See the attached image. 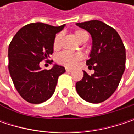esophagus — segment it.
<instances>
[{"mask_svg":"<svg viewBox=\"0 0 134 134\" xmlns=\"http://www.w3.org/2000/svg\"><path fill=\"white\" fill-rule=\"evenodd\" d=\"M66 71H67V72H71V71H72V69H70V68H66Z\"/></svg>","mask_w":134,"mask_h":134,"instance_id":"34e87169","label":"esophagus"}]
</instances>
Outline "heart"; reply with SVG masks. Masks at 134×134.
I'll return each mask as SVG.
<instances>
[{
  "label": "heart",
  "instance_id": "heart-1",
  "mask_svg": "<svg viewBox=\"0 0 134 134\" xmlns=\"http://www.w3.org/2000/svg\"><path fill=\"white\" fill-rule=\"evenodd\" d=\"M75 38L80 42H85L88 40V34L83 29H77L74 32ZM62 35L57 34L53 42V48L54 50H58L61 46ZM83 56L81 53H71L68 51H64L57 57V62L67 67H74L78 61L82 59Z\"/></svg>",
  "mask_w": 134,
  "mask_h": 134
}]
</instances>
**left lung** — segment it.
I'll return each instance as SVG.
<instances>
[{
    "label": "left lung",
    "instance_id": "left-lung-1",
    "mask_svg": "<svg viewBox=\"0 0 134 134\" xmlns=\"http://www.w3.org/2000/svg\"><path fill=\"white\" fill-rule=\"evenodd\" d=\"M92 37L90 58L86 61L92 75L84 71L83 78L76 83V90L84 100L100 103L116 90L126 67V49L118 32L105 23L92 20L76 24Z\"/></svg>",
    "mask_w": 134,
    "mask_h": 134
}]
</instances>
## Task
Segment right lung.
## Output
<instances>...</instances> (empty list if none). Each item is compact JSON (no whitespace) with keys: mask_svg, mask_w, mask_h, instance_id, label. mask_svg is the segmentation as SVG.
Here are the masks:
<instances>
[{"mask_svg":"<svg viewBox=\"0 0 134 134\" xmlns=\"http://www.w3.org/2000/svg\"><path fill=\"white\" fill-rule=\"evenodd\" d=\"M65 25L53 26L36 22L22 27L8 47V70L19 94L29 103L40 104L55 92L58 77L65 68L55 64L50 70H42L40 62L47 61L53 53L56 34ZM52 62V60H50Z\"/></svg>","mask_w":134,"mask_h":134,"instance_id":"1","label":"right lung"}]
</instances>
